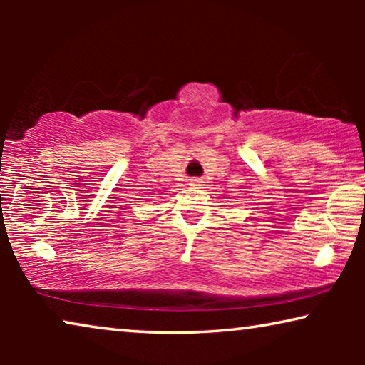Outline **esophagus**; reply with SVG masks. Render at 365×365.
<instances>
[{
	"mask_svg": "<svg viewBox=\"0 0 365 365\" xmlns=\"http://www.w3.org/2000/svg\"><path fill=\"white\" fill-rule=\"evenodd\" d=\"M190 185L191 187H202V180L201 178H190Z\"/></svg>",
	"mask_w": 365,
	"mask_h": 365,
	"instance_id": "34e87169",
	"label": "esophagus"
}]
</instances>
